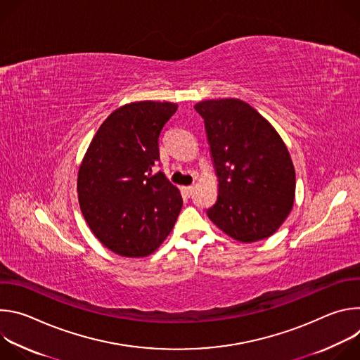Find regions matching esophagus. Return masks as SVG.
I'll return each instance as SVG.
<instances>
[{
    "label": "esophagus",
    "mask_w": 360,
    "mask_h": 360,
    "mask_svg": "<svg viewBox=\"0 0 360 360\" xmlns=\"http://www.w3.org/2000/svg\"><path fill=\"white\" fill-rule=\"evenodd\" d=\"M182 192H184L185 195L191 196L192 192H193V186H182Z\"/></svg>",
    "instance_id": "esophagus-1"
}]
</instances>
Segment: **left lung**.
Returning <instances> with one entry per match:
<instances>
[{"label": "left lung", "mask_w": 360, "mask_h": 360, "mask_svg": "<svg viewBox=\"0 0 360 360\" xmlns=\"http://www.w3.org/2000/svg\"><path fill=\"white\" fill-rule=\"evenodd\" d=\"M193 108L203 118L219 182L210 219L239 242L269 238L295 199V168L285 142L240 99H208Z\"/></svg>", "instance_id": "left-lung-1"}]
</instances>
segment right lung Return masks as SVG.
Returning <instances> with one entry per match:
<instances>
[{
    "label": "right lung",
    "instance_id": "right-lung-1",
    "mask_svg": "<svg viewBox=\"0 0 360 360\" xmlns=\"http://www.w3.org/2000/svg\"><path fill=\"white\" fill-rule=\"evenodd\" d=\"M172 102L139 101L115 110L94 135L78 171L81 212L98 240L125 258L155 252L171 233L182 196L162 172L160 135Z\"/></svg>",
    "mask_w": 360,
    "mask_h": 360
}]
</instances>
